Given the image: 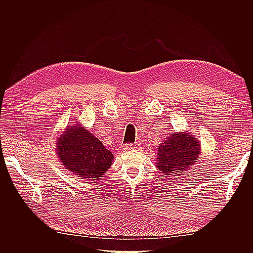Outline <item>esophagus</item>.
<instances>
[{"label":"esophagus","mask_w":253,"mask_h":253,"mask_svg":"<svg viewBox=\"0 0 253 253\" xmlns=\"http://www.w3.org/2000/svg\"><path fill=\"white\" fill-rule=\"evenodd\" d=\"M139 148V142L136 141L134 143H126V150H135Z\"/></svg>","instance_id":"34e87169"}]
</instances>
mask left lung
Instances as JSON below:
<instances>
[{
    "mask_svg": "<svg viewBox=\"0 0 253 253\" xmlns=\"http://www.w3.org/2000/svg\"><path fill=\"white\" fill-rule=\"evenodd\" d=\"M200 154V142L188 133L172 134L165 143L159 145L157 168L165 175L188 170ZM180 175V174H177Z\"/></svg>",
    "mask_w": 253,
    "mask_h": 253,
    "instance_id": "8db88e82",
    "label": "left lung"
}]
</instances>
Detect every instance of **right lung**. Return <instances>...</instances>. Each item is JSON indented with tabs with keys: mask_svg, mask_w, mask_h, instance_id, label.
Wrapping results in <instances>:
<instances>
[{
	"mask_svg": "<svg viewBox=\"0 0 253 253\" xmlns=\"http://www.w3.org/2000/svg\"><path fill=\"white\" fill-rule=\"evenodd\" d=\"M57 154L63 166L80 177H102L113 163V154L88 131L75 125L66 129L57 143Z\"/></svg>",
	"mask_w": 253,
	"mask_h": 253,
	"instance_id": "obj_1",
	"label": "right lung"
}]
</instances>
